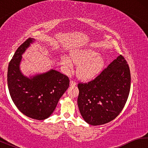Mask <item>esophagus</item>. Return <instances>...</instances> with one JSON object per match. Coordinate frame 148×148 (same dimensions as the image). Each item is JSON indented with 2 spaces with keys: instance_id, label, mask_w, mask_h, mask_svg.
Wrapping results in <instances>:
<instances>
[{
  "instance_id": "34e87169",
  "label": "esophagus",
  "mask_w": 148,
  "mask_h": 148,
  "mask_svg": "<svg viewBox=\"0 0 148 148\" xmlns=\"http://www.w3.org/2000/svg\"><path fill=\"white\" fill-rule=\"evenodd\" d=\"M76 82H75L74 81H73V80H71V82H70V85H71V86H76Z\"/></svg>"
}]
</instances>
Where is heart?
Returning a JSON list of instances; mask_svg holds the SVG:
<instances>
[{
  "label": "heart",
  "instance_id": "obj_1",
  "mask_svg": "<svg viewBox=\"0 0 148 148\" xmlns=\"http://www.w3.org/2000/svg\"><path fill=\"white\" fill-rule=\"evenodd\" d=\"M70 56L74 63L79 66L77 74L81 79L89 80L94 78L104 68V58L93 49H76L72 51ZM61 62L66 68L72 69V63L69 57H62Z\"/></svg>",
  "mask_w": 148,
  "mask_h": 148
}]
</instances>
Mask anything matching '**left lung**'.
I'll return each instance as SVG.
<instances>
[{
  "instance_id": "1",
  "label": "left lung",
  "mask_w": 148,
  "mask_h": 148,
  "mask_svg": "<svg viewBox=\"0 0 148 148\" xmlns=\"http://www.w3.org/2000/svg\"><path fill=\"white\" fill-rule=\"evenodd\" d=\"M131 79L129 65L120 55L96 78L78 84L77 105L85 121L95 126L116 118L128 99Z\"/></svg>"
}]
</instances>
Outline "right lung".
Returning <instances> with one entry per match:
<instances>
[{
  "label": "right lung",
  "instance_id": "1",
  "mask_svg": "<svg viewBox=\"0 0 148 148\" xmlns=\"http://www.w3.org/2000/svg\"><path fill=\"white\" fill-rule=\"evenodd\" d=\"M34 41L28 38L15 52L8 65L7 82L11 98L19 111L32 119L43 120L53 113L70 81L68 76L53 69L30 77L21 73L22 55Z\"/></svg>",
  "mask_w": 148,
  "mask_h": 148
}]
</instances>
